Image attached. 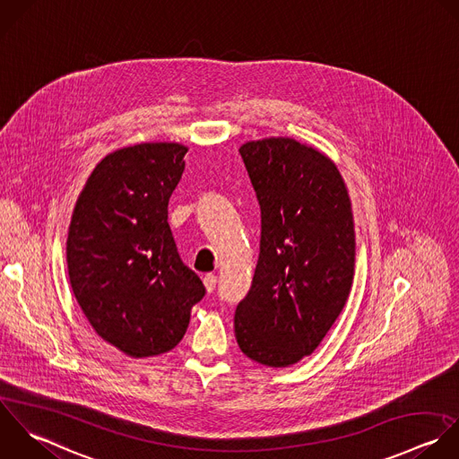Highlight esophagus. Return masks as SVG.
I'll use <instances>...</instances> for the list:
<instances>
[{
    "label": "esophagus",
    "mask_w": 459,
    "mask_h": 459,
    "mask_svg": "<svg viewBox=\"0 0 459 459\" xmlns=\"http://www.w3.org/2000/svg\"><path fill=\"white\" fill-rule=\"evenodd\" d=\"M204 286H205V290H207V293H212L214 291V288H216V282H218V277L214 275V273H205L204 275Z\"/></svg>",
    "instance_id": "1"
}]
</instances>
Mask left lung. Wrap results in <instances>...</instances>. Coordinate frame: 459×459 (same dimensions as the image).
I'll list each match as a JSON object with an SVG mask.
<instances>
[{
  "mask_svg": "<svg viewBox=\"0 0 459 459\" xmlns=\"http://www.w3.org/2000/svg\"><path fill=\"white\" fill-rule=\"evenodd\" d=\"M239 153L261 205V252L234 333L252 361L286 368L313 354L351 295L356 230L331 157L293 137L247 141Z\"/></svg>",
  "mask_w": 459,
  "mask_h": 459,
  "instance_id": "left-lung-1",
  "label": "left lung"
}]
</instances>
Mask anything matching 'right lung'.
Listing matches in <instances>:
<instances>
[{"label":"right lung","instance_id":"right-lung-1","mask_svg":"<svg viewBox=\"0 0 459 459\" xmlns=\"http://www.w3.org/2000/svg\"><path fill=\"white\" fill-rule=\"evenodd\" d=\"M186 153L180 143H141L105 155L67 229V273L82 313L103 342L135 359L175 349L205 295L168 223Z\"/></svg>","mask_w":459,"mask_h":459}]
</instances>
